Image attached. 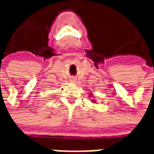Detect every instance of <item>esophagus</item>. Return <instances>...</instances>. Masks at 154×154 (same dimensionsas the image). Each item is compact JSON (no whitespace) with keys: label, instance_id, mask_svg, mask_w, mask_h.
Here are the masks:
<instances>
[{"label":"esophagus","instance_id":"esophagus-1","mask_svg":"<svg viewBox=\"0 0 154 154\" xmlns=\"http://www.w3.org/2000/svg\"><path fill=\"white\" fill-rule=\"evenodd\" d=\"M72 82H74V79H72Z\"/></svg>","mask_w":154,"mask_h":154}]
</instances>
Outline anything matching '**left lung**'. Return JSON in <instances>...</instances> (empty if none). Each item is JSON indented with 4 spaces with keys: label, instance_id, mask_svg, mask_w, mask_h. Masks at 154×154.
Returning <instances> with one entry per match:
<instances>
[{
    "label": "left lung",
    "instance_id": "left-lung-1",
    "mask_svg": "<svg viewBox=\"0 0 154 154\" xmlns=\"http://www.w3.org/2000/svg\"><path fill=\"white\" fill-rule=\"evenodd\" d=\"M92 102H94V100H93V101H92Z\"/></svg>",
    "mask_w": 154,
    "mask_h": 154
}]
</instances>
